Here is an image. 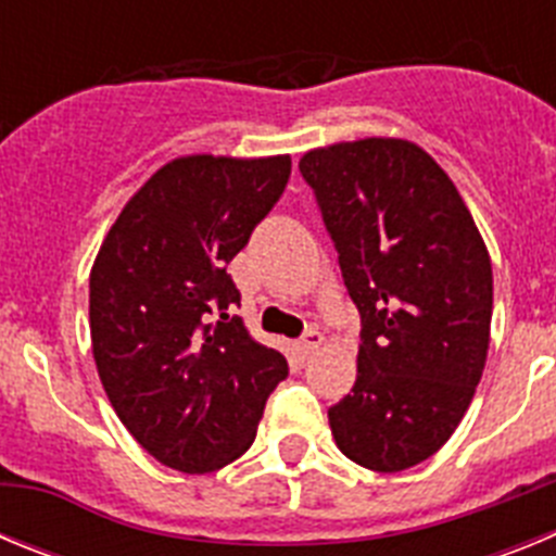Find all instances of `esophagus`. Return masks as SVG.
Wrapping results in <instances>:
<instances>
[{"mask_svg": "<svg viewBox=\"0 0 556 556\" xmlns=\"http://www.w3.org/2000/svg\"><path fill=\"white\" fill-rule=\"evenodd\" d=\"M320 345H323V333L314 331V328H308V331L301 337L303 356H312V353L317 351V348H320Z\"/></svg>", "mask_w": 556, "mask_h": 556, "instance_id": "esophagus-1", "label": "esophagus"}]
</instances>
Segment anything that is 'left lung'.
I'll return each mask as SVG.
<instances>
[{"label": "left lung", "mask_w": 556, "mask_h": 556, "mask_svg": "<svg viewBox=\"0 0 556 556\" xmlns=\"http://www.w3.org/2000/svg\"><path fill=\"white\" fill-rule=\"evenodd\" d=\"M301 172L362 314L356 384L328 424L339 451L397 473L448 443L490 348L493 267L456 186L424 147L358 139Z\"/></svg>", "instance_id": "1"}]
</instances>
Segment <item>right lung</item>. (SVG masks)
<instances>
[{"label":"right lung","instance_id":"right-lung-1","mask_svg":"<svg viewBox=\"0 0 556 556\" xmlns=\"http://www.w3.org/2000/svg\"><path fill=\"white\" fill-rule=\"evenodd\" d=\"M292 159L184 155L141 186L88 278L100 381L161 465L211 473L253 445L287 358L250 337L228 264L287 189Z\"/></svg>","mask_w":556,"mask_h":556}]
</instances>
